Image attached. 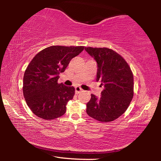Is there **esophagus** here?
Instances as JSON below:
<instances>
[{
  "mask_svg": "<svg viewBox=\"0 0 161 161\" xmlns=\"http://www.w3.org/2000/svg\"><path fill=\"white\" fill-rule=\"evenodd\" d=\"M82 91H83L82 89H81L80 86H76L75 87V92H76V94L80 93V92H82Z\"/></svg>",
  "mask_w": 161,
  "mask_h": 161,
  "instance_id": "1",
  "label": "esophagus"
}]
</instances>
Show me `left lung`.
Instances as JSON below:
<instances>
[{
  "label": "left lung",
  "instance_id": "left-lung-1",
  "mask_svg": "<svg viewBox=\"0 0 161 161\" xmlns=\"http://www.w3.org/2000/svg\"><path fill=\"white\" fill-rule=\"evenodd\" d=\"M97 62V81L104 86L102 96L91 94L86 113L101 122H110L121 116L133 97V75L126 61L111 49L85 47Z\"/></svg>",
  "mask_w": 161,
  "mask_h": 161
}]
</instances>
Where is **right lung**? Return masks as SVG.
<instances>
[{"label": "right lung", "mask_w": 161, "mask_h": 161, "mask_svg": "<svg viewBox=\"0 0 161 161\" xmlns=\"http://www.w3.org/2000/svg\"><path fill=\"white\" fill-rule=\"evenodd\" d=\"M84 48L50 46L39 52L28 65L23 76V96L28 107L39 118L52 120L66 112L67 103L73 99L75 89L59 84V75Z\"/></svg>", "instance_id": "obj_1"}]
</instances>
